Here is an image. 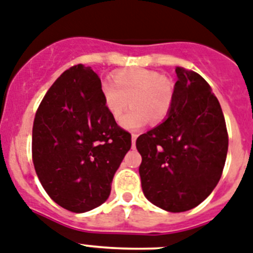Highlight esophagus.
<instances>
[{
	"mask_svg": "<svg viewBox=\"0 0 253 253\" xmlns=\"http://www.w3.org/2000/svg\"><path fill=\"white\" fill-rule=\"evenodd\" d=\"M138 134H131V144H133V147L135 146V141H137Z\"/></svg>",
	"mask_w": 253,
	"mask_h": 253,
	"instance_id": "obj_1",
	"label": "esophagus"
}]
</instances>
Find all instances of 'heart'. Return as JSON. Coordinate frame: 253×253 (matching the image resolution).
<instances>
[{
	"label": "heart",
	"instance_id": "b5f03b06",
	"mask_svg": "<svg viewBox=\"0 0 253 253\" xmlns=\"http://www.w3.org/2000/svg\"><path fill=\"white\" fill-rule=\"evenodd\" d=\"M102 97L106 110L116 123L122 122L131 101L133 109L123 120V126L135 130L147 122L160 124L169 116L174 87L159 71L133 68L116 73L114 82H103Z\"/></svg>",
	"mask_w": 253,
	"mask_h": 253
}]
</instances>
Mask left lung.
I'll list each match as a JSON object with an SVG mask.
<instances>
[{
	"mask_svg": "<svg viewBox=\"0 0 253 253\" xmlns=\"http://www.w3.org/2000/svg\"><path fill=\"white\" fill-rule=\"evenodd\" d=\"M174 102L165 122L139 135L142 189L150 202L170 212L198 206L219 183L228 152L220 103L196 71L175 69Z\"/></svg>",
	"mask_w": 253,
	"mask_h": 253,
	"instance_id": "obj_1",
	"label": "left lung"
}]
</instances>
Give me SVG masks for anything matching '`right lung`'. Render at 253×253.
Listing matches in <instances>:
<instances>
[{"instance_id": "obj_1", "label": "right lung", "mask_w": 253, "mask_h": 253, "mask_svg": "<svg viewBox=\"0 0 253 253\" xmlns=\"http://www.w3.org/2000/svg\"><path fill=\"white\" fill-rule=\"evenodd\" d=\"M131 147V135L105 107L100 77L75 65L47 90L36 112L32 157L41 184L71 212L102 205Z\"/></svg>"}]
</instances>
